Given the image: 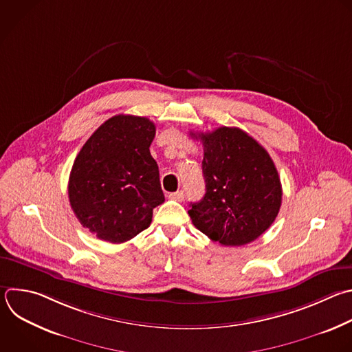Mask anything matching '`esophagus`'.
<instances>
[{"instance_id":"obj_1","label":"esophagus","mask_w":352,"mask_h":352,"mask_svg":"<svg viewBox=\"0 0 352 352\" xmlns=\"http://www.w3.org/2000/svg\"><path fill=\"white\" fill-rule=\"evenodd\" d=\"M184 190H177V192H173V193H170L168 195V197L170 199H173V200H177V201H182L184 200Z\"/></svg>"}]
</instances>
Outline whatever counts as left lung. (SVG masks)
Returning <instances> with one entry per match:
<instances>
[{
  "label": "left lung",
  "mask_w": 352,
  "mask_h": 352,
  "mask_svg": "<svg viewBox=\"0 0 352 352\" xmlns=\"http://www.w3.org/2000/svg\"><path fill=\"white\" fill-rule=\"evenodd\" d=\"M204 146L206 195L190 203L192 223L212 242L243 246L272 225L282 203V185L268 152L248 133L219 127L195 135Z\"/></svg>",
  "instance_id": "1"
}]
</instances>
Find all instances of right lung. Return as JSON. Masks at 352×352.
<instances>
[{"label":"right lung","mask_w":352,"mask_h":352,"mask_svg":"<svg viewBox=\"0 0 352 352\" xmlns=\"http://www.w3.org/2000/svg\"><path fill=\"white\" fill-rule=\"evenodd\" d=\"M155 134L146 117L113 116L78 152L69 177V200L80 223L98 239H133L164 201L159 167L149 151Z\"/></svg>","instance_id":"1"}]
</instances>
